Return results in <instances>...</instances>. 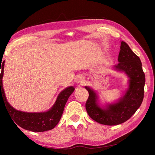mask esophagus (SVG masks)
Masks as SVG:
<instances>
[{"mask_svg": "<svg viewBox=\"0 0 155 155\" xmlns=\"http://www.w3.org/2000/svg\"><path fill=\"white\" fill-rule=\"evenodd\" d=\"M78 82L79 83H83V78H80L78 80Z\"/></svg>", "mask_w": 155, "mask_h": 155, "instance_id": "esophagus-1", "label": "esophagus"}]
</instances>
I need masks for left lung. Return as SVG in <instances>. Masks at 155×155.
<instances>
[{"label": "left lung", "mask_w": 155, "mask_h": 155, "mask_svg": "<svg viewBox=\"0 0 155 155\" xmlns=\"http://www.w3.org/2000/svg\"><path fill=\"white\" fill-rule=\"evenodd\" d=\"M118 61L119 63L112 68L124 72L129 78L128 87L119 100L102 106L97 93L90 87H85L89 93L85 105L87 113L103 125H116L125 122L138 110L143 99L145 78L141 61L124 41H121Z\"/></svg>", "instance_id": "left-lung-1"}]
</instances>
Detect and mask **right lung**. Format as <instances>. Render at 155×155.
<instances>
[{"mask_svg":"<svg viewBox=\"0 0 155 155\" xmlns=\"http://www.w3.org/2000/svg\"><path fill=\"white\" fill-rule=\"evenodd\" d=\"M4 63L5 61L0 65V102L1 100L4 101L13 120L21 127L33 132H44L54 129L61 118L64 106L68 97L74 91V87L70 86L61 92L54 105L46 112H27L16 110L8 102L3 88Z\"/></svg>","mask_w":155,"mask_h":155,"instance_id":"1","label":"right lung"}]
</instances>
